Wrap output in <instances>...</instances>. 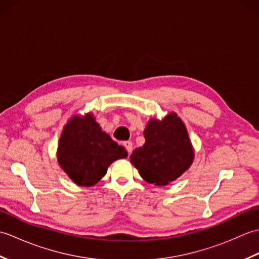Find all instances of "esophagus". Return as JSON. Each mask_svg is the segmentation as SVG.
Masks as SVG:
<instances>
[{
  "instance_id": "34e87169",
  "label": "esophagus",
  "mask_w": 259,
  "mask_h": 259,
  "mask_svg": "<svg viewBox=\"0 0 259 259\" xmlns=\"http://www.w3.org/2000/svg\"><path fill=\"white\" fill-rule=\"evenodd\" d=\"M123 146H124V148H125V150H126V152L129 153H131V151H133V142L131 141H124L123 142Z\"/></svg>"
}]
</instances>
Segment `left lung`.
Segmentation results:
<instances>
[{
	"instance_id": "1",
	"label": "left lung",
	"mask_w": 259,
	"mask_h": 259,
	"mask_svg": "<svg viewBox=\"0 0 259 259\" xmlns=\"http://www.w3.org/2000/svg\"><path fill=\"white\" fill-rule=\"evenodd\" d=\"M144 135L145 145L133 151L130 161L148 183L166 186L190 167L194 151L177 114L170 113L161 121L151 119Z\"/></svg>"
}]
</instances>
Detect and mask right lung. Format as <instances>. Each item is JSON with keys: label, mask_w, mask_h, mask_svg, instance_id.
<instances>
[{"label": "right lung", "mask_w": 259, "mask_h": 259, "mask_svg": "<svg viewBox=\"0 0 259 259\" xmlns=\"http://www.w3.org/2000/svg\"><path fill=\"white\" fill-rule=\"evenodd\" d=\"M125 157L124 148L103 133L91 114L71 119L59 141L60 166L79 186L96 185L110 164Z\"/></svg>", "instance_id": "right-lung-1"}]
</instances>
